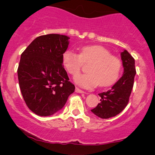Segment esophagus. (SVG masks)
<instances>
[{
    "instance_id": "esophagus-1",
    "label": "esophagus",
    "mask_w": 155,
    "mask_h": 155,
    "mask_svg": "<svg viewBox=\"0 0 155 155\" xmlns=\"http://www.w3.org/2000/svg\"><path fill=\"white\" fill-rule=\"evenodd\" d=\"M75 91H76V92H78V93H85L84 91H83V90H80V89L78 88V87H76Z\"/></svg>"
}]
</instances>
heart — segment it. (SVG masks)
<instances>
[{
    "mask_svg": "<svg viewBox=\"0 0 155 155\" xmlns=\"http://www.w3.org/2000/svg\"><path fill=\"white\" fill-rule=\"evenodd\" d=\"M91 63L87 74L78 75L74 81L84 88L111 86L117 81L121 71V63L109 51L100 45H90L80 49L79 54L71 50L64 51L62 64L68 74L76 76L81 71L82 63Z\"/></svg>",
    "mask_w": 155,
    "mask_h": 155,
    "instance_id": "1",
    "label": "heart"
}]
</instances>
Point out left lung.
<instances>
[{
	"instance_id": "obj_1",
	"label": "left lung",
	"mask_w": 155,
	"mask_h": 155,
	"mask_svg": "<svg viewBox=\"0 0 155 155\" xmlns=\"http://www.w3.org/2000/svg\"><path fill=\"white\" fill-rule=\"evenodd\" d=\"M124 68L123 75L107 92L98 94L101 102L91 111L102 119H108L119 114L126 107L136 74L135 60L125 49L121 52Z\"/></svg>"
}]
</instances>
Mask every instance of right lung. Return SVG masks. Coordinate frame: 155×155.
<instances>
[{"label": "right lung", "mask_w": 155, "mask_h": 155, "mask_svg": "<svg viewBox=\"0 0 155 155\" xmlns=\"http://www.w3.org/2000/svg\"><path fill=\"white\" fill-rule=\"evenodd\" d=\"M69 39L60 34L41 35L21 54L17 69L19 87L28 107L38 116L60 111L75 90L62 64Z\"/></svg>", "instance_id": "right-lung-1"}]
</instances>
